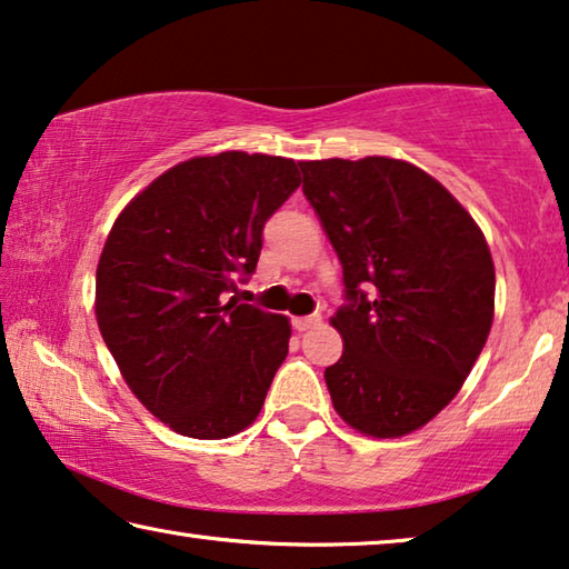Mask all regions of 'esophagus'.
Returning <instances> with one entry per match:
<instances>
[{"instance_id":"esophagus-1","label":"esophagus","mask_w":569,"mask_h":569,"mask_svg":"<svg viewBox=\"0 0 569 569\" xmlns=\"http://www.w3.org/2000/svg\"><path fill=\"white\" fill-rule=\"evenodd\" d=\"M320 320H322V318H320L318 312H315V315H305V318H292V328L300 330V333H305V330L320 326Z\"/></svg>"}]
</instances>
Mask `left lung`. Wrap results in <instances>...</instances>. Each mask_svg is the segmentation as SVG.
<instances>
[{
  "instance_id": "1",
  "label": "left lung",
  "mask_w": 569,
  "mask_h": 569,
  "mask_svg": "<svg viewBox=\"0 0 569 569\" xmlns=\"http://www.w3.org/2000/svg\"><path fill=\"white\" fill-rule=\"evenodd\" d=\"M302 193L343 264L330 318L343 356L326 369L336 412L371 437H401L445 409L493 322L483 233L440 182L391 157L300 162Z\"/></svg>"
}]
</instances>
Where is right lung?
Instances as JSON below:
<instances>
[{
	"instance_id": "1",
	"label": "right lung",
	"mask_w": 569,
	"mask_h": 569,
	"mask_svg": "<svg viewBox=\"0 0 569 569\" xmlns=\"http://www.w3.org/2000/svg\"><path fill=\"white\" fill-rule=\"evenodd\" d=\"M300 182L287 157H193L113 223L96 269V320L129 389L170 430L221 440L264 405L292 330L236 292L254 274L269 216Z\"/></svg>"
}]
</instances>
